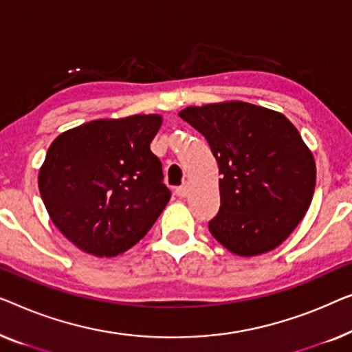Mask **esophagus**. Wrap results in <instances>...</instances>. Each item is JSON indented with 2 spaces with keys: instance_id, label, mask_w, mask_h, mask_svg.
<instances>
[{
  "instance_id": "esophagus-1",
  "label": "esophagus",
  "mask_w": 352,
  "mask_h": 352,
  "mask_svg": "<svg viewBox=\"0 0 352 352\" xmlns=\"http://www.w3.org/2000/svg\"><path fill=\"white\" fill-rule=\"evenodd\" d=\"M187 193H188V184H187V182H184V184H182L181 187L176 188V195L179 197V198L187 197Z\"/></svg>"
}]
</instances>
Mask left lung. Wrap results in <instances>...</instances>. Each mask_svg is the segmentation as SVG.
<instances>
[{"instance_id":"left-lung-1","label":"left lung","mask_w":352,"mask_h":352,"mask_svg":"<svg viewBox=\"0 0 352 352\" xmlns=\"http://www.w3.org/2000/svg\"><path fill=\"white\" fill-rule=\"evenodd\" d=\"M179 117L210 142L222 175L211 235L239 257L278 248L307 214L316 186L313 152L292 122L246 101L187 106Z\"/></svg>"}]
</instances>
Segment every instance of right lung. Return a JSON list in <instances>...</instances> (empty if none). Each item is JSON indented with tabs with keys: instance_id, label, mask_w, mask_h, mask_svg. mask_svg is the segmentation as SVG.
<instances>
[{
	"instance_id": "add662e5",
	"label": "right lung",
	"mask_w": 352,
	"mask_h": 352,
	"mask_svg": "<svg viewBox=\"0 0 352 352\" xmlns=\"http://www.w3.org/2000/svg\"><path fill=\"white\" fill-rule=\"evenodd\" d=\"M160 114L96 119L58 135L38 186L54 226L80 251L114 257L149 232L170 201L151 142Z\"/></svg>"
}]
</instances>
